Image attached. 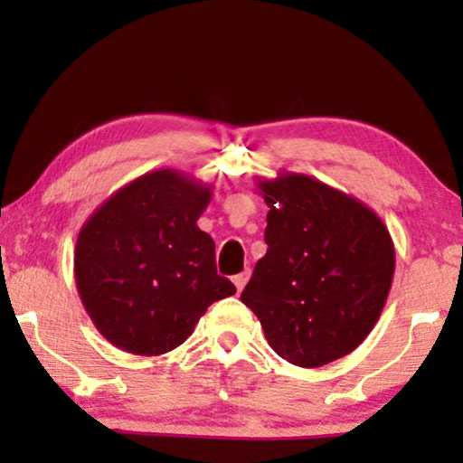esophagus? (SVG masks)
<instances>
[{
  "mask_svg": "<svg viewBox=\"0 0 463 463\" xmlns=\"http://www.w3.org/2000/svg\"><path fill=\"white\" fill-rule=\"evenodd\" d=\"M249 278H250V269H244V271H240V274H236V276H233V278H232V280H233V284H236L238 293H240V290H242V288H244V284H246V282H249Z\"/></svg>",
  "mask_w": 463,
  "mask_h": 463,
  "instance_id": "1",
  "label": "esophagus"
}]
</instances>
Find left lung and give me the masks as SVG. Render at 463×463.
<instances>
[{
    "instance_id": "obj_1",
    "label": "left lung",
    "mask_w": 463,
    "mask_h": 463,
    "mask_svg": "<svg viewBox=\"0 0 463 463\" xmlns=\"http://www.w3.org/2000/svg\"><path fill=\"white\" fill-rule=\"evenodd\" d=\"M269 206L265 244L240 295L278 356L303 369L363 344L388 299L394 244L383 221L307 175L259 181Z\"/></svg>"
}]
</instances>
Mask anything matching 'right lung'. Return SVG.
I'll return each mask as SVG.
<instances>
[{
    "mask_svg": "<svg viewBox=\"0 0 463 463\" xmlns=\"http://www.w3.org/2000/svg\"><path fill=\"white\" fill-rule=\"evenodd\" d=\"M213 192L179 170H154L105 200L75 244V284L107 341L137 356L181 345L214 301L236 293L217 274L195 221Z\"/></svg>",
    "mask_w": 463,
    "mask_h": 463,
    "instance_id": "obj_1",
    "label": "right lung"
}]
</instances>
